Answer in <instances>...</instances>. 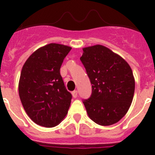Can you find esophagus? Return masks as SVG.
<instances>
[{"label":"esophagus","mask_w":155,"mask_h":155,"mask_svg":"<svg viewBox=\"0 0 155 155\" xmlns=\"http://www.w3.org/2000/svg\"><path fill=\"white\" fill-rule=\"evenodd\" d=\"M72 96H73L74 98H77V96H78V91H72Z\"/></svg>","instance_id":"34e87169"}]
</instances>
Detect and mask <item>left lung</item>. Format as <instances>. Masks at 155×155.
<instances>
[{"instance_id":"obj_1","label":"left lung","mask_w":155,"mask_h":155,"mask_svg":"<svg viewBox=\"0 0 155 155\" xmlns=\"http://www.w3.org/2000/svg\"><path fill=\"white\" fill-rule=\"evenodd\" d=\"M91 81V95L83 100L91 120L101 126L120 121L134 98L135 80L128 63L102 45L83 48L80 58Z\"/></svg>"}]
</instances>
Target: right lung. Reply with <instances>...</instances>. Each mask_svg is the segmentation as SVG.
<instances>
[{
    "instance_id": "right-lung-1",
    "label": "right lung",
    "mask_w": 155,
    "mask_h": 155,
    "mask_svg": "<svg viewBox=\"0 0 155 155\" xmlns=\"http://www.w3.org/2000/svg\"><path fill=\"white\" fill-rule=\"evenodd\" d=\"M71 47L50 43L35 50L21 69L18 93L24 109L35 124L58 125L68 114L72 95L60 73Z\"/></svg>"
}]
</instances>
